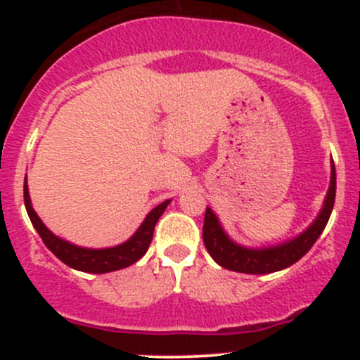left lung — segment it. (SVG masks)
<instances>
[{"mask_svg": "<svg viewBox=\"0 0 360 360\" xmlns=\"http://www.w3.org/2000/svg\"><path fill=\"white\" fill-rule=\"evenodd\" d=\"M335 191L337 176L335 166H332V181H330L325 205L316 217V220L313 221V225L309 226L307 232L298 235L295 240L259 250L245 249V247L237 245V243L230 240L223 232L220 223H218V218L206 206L203 223V242L206 250L212 255L214 262L220 264L221 267L229 271L243 272V274H269V272L286 269V267L298 262L323 232L330 214H332L333 203H335Z\"/></svg>", "mask_w": 360, "mask_h": 360, "instance_id": "left-lung-1", "label": "left lung"}]
</instances>
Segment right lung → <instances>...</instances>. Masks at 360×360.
I'll return each instance as SVG.
<instances>
[{"label":"right lung","instance_id":"obj_1","mask_svg":"<svg viewBox=\"0 0 360 360\" xmlns=\"http://www.w3.org/2000/svg\"><path fill=\"white\" fill-rule=\"evenodd\" d=\"M23 200L32 225L35 226V230L39 232L40 237H42L47 249L51 250L57 259H60L62 262L68 264L69 267H72V269L82 272H94V274L118 271L123 269V267L131 266L134 262H137V260L146 254L148 245H150L152 237H154L155 223L160 218V214L164 213L166 206L169 205V200L157 205L155 208L147 214V218L143 220L142 225H140V229L135 232L134 237L128 238V240L125 243H122V245L110 247V249H82V247H76L72 245V243L56 237V235L44 225L42 220L37 217L35 210L32 208L30 196H28L27 181H25L23 184Z\"/></svg>","mask_w":360,"mask_h":360}]
</instances>
